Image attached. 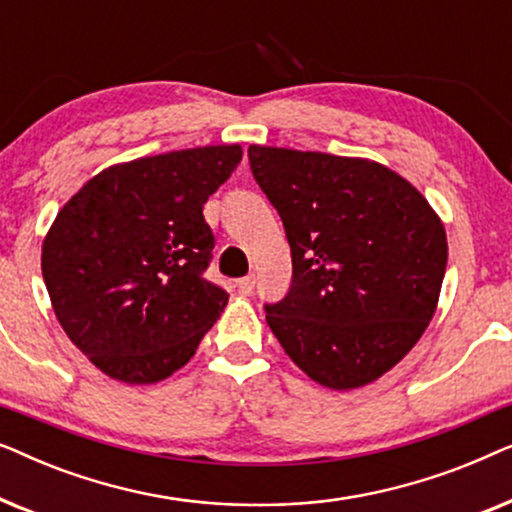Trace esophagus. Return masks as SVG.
I'll use <instances>...</instances> for the list:
<instances>
[{
  "label": "esophagus",
  "mask_w": 512,
  "mask_h": 512,
  "mask_svg": "<svg viewBox=\"0 0 512 512\" xmlns=\"http://www.w3.org/2000/svg\"><path fill=\"white\" fill-rule=\"evenodd\" d=\"M254 284H256V277H254V275L237 279V289H240L242 296H249V293L254 291Z\"/></svg>",
  "instance_id": "34e87169"
}]
</instances>
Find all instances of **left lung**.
Listing matches in <instances>:
<instances>
[{
	"instance_id": "obj_1",
	"label": "left lung",
	"mask_w": 512,
	"mask_h": 512,
	"mask_svg": "<svg viewBox=\"0 0 512 512\" xmlns=\"http://www.w3.org/2000/svg\"><path fill=\"white\" fill-rule=\"evenodd\" d=\"M249 165L282 216L293 261L286 296L265 305L270 331L321 387H366L417 345L436 312L443 221L375 160L251 144Z\"/></svg>"
}]
</instances>
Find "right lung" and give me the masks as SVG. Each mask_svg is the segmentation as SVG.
Wrapping results in <instances>:
<instances>
[{"label":"right lung","mask_w":512,"mask_h":512,"mask_svg":"<svg viewBox=\"0 0 512 512\" xmlns=\"http://www.w3.org/2000/svg\"><path fill=\"white\" fill-rule=\"evenodd\" d=\"M240 160V144H221L111 165L55 216L41 247L48 296L104 375L165 380L221 317L228 293L202 275L214 249L202 207Z\"/></svg>","instance_id":"add662e5"}]
</instances>
